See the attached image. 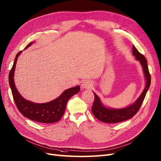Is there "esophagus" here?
Returning a JSON list of instances; mask_svg holds the SVG:
<instances>
[{
  "mask_svg": "<svg viewBox=\"0 0 161 161\" xmlns=\"http://www.w3.org/2000/svg\"><path fill=\"white\" fill-rule=\"evenodd\" d=\"M81 86H82L83 88H84V89H90L91 87H92V83L91 81L86 80L84 82L82 83Z\"/></svg>",
  "mask_w": 161,
  "mask_h": 161,
  "instance_id": "1",
  "label": "esophagus"
}]
</instances>
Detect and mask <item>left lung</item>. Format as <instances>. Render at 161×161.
I'll list each match as a JSON object with an SVG mask.
<instances>
[{
	"mask_svg": "<svg viewBox=\"0 0 161 161\" xmlns=\"http://www.w3.org/2000/svg\"><path fill=\"white\" fill-rule=\"evenodd\" d=\"M132 53L138 60L143 69L146 79V86L143 93L132 105L123 109H110L103 106L99 98L94 93L95 99L92 106V113L98 120L106 123H117L126 120L134 116L140 108L147 92L151 85V75L149 72L147 62L144 56L139 53L134 45L132 47Z\"/></svg>",
	"mask_w": 161,
	"mask_h": 161,
	"instance_id": "obj_1",
	"label": "left lung"
}]
</instances>
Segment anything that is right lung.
<instances>
[{
	"label": "right lung",
	"instance_id": "1",
	"mask_svg": "<svg viewBox=\"0 0 161 161\" xmlns=\"http://www.w3.org/2000/svg\"><path fill=\"white\" fill-rule=\"evenodd\" d=\"M32 43L33 42L30 43L25 48L30 47ZM21 53L22 51L16 54L8 77L13 99L18 110L24 116L36 122L48 124L59 121L64 113L68 101L74 95L77 94L80 92V86L65 90L57 99L46 103H34L24 99L16 89L13 78L17 59Z\"/></svg>",
	"mask_w": 161,
	"mask_h": 161
}]
</instances>
